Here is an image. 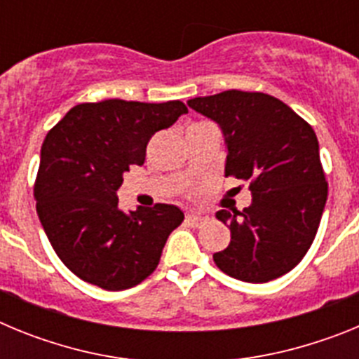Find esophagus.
Masks as SVG:
<instances>
[{
  "label": "esophagus",
  "mask_w": 359,
  "mask_h": 359,
  "mask_svg": "<svg viewBox=\"0 0 359 359\" xmlns=\"http://www.w3.org/2000/svg\"><path fill=\"white\" fill-rule=\"evenodd\" d=\"M203 219L205 217H203L201 214H198V212H189V214H187V223L192 224V226H198V224H201Z\"/></svg>",
  "instance_id": "34e87169"
}]
</instances>
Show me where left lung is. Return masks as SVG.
<instances>
[{
  "label": "left lung",
  "mask_w": 359,
  "mask_h": 359,
  "mask_svg": "<svg viewBox=\"0 0 359 359\" xmlns=\"http://www.w3.org/2000/svg\"><path fill=\"white\" fill-rule=\"evenodd\" d=\"M224 136V176L248 180L252 205L219 210L231 241L214 253L221 271L244 282H268L302 261L327 201L320 147L309 123L266 93L230 90L190 98Z\"/></svg>",
  "instance_id": "1"
}]
</instances>
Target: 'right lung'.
I'll return each mask as SVG.
<instances>
[{
    "label": "right lung",
    "instance_id": "right-lung-1",
    "mask_svg": "<svg viewBox=\"0 0 359 359\" xmlns=\"http://www.w3.org/2000/svg\"><path fill=\"white\" fill-rule=\"evenodd\" d=\"M189 113L185 104L109 98L79 104L46 135L34 196L50 244L66 268L107 291L140 284L156 269L176 205L118 208L116 190L129 165H144L154 133Z\"/></svg>",
    "mask_w": 359,
    "mask_h": 359
}]
</instances>
